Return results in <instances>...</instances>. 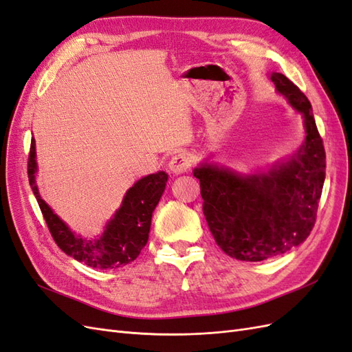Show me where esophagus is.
Returning a JSON list of instances; mask_svg holds the SVG:
<instances>
[{
	"label": "esophagus",
	"instance_id": "1",
	"mask_svg": "<svg viewBox=\"0 0 352 352\" xmlns=\"http://www.w3.org/2000/svg\"><path fill=\"white\" fill-rule=\"evenodd\" d=\"M189 167H190V157L185 153L175 154L168 162L170 172L175 175H182V173L188 172Z\"/></svg>",
	"mask_w": 352,
	"mask_h": 352
}]
</instances>
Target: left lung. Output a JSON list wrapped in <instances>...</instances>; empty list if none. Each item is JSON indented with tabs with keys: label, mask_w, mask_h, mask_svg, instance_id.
<instances>
[{
	"label": "left lung",
	"mask_w": 352,
	"mask_h": 352,
	"mask_svg": "<svg viewBox=\"0 0 352 352\" xmlns=\"http://www.w3.org/2000/svg\"><path fill=\"white\" fill-rule=\"evenodd\" d=\"M272 82L304 117L305 142L298 154L269 173L241 176L201 166L202 211L221 251L241 261H263L302 243L314 228L326 176V153L311 104L282 73Z\"/></svg>",
	"instance_id": "obj_1"
}]
</instances>
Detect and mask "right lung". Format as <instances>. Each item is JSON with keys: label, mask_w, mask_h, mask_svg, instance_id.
Masks as SVG:
<instances>
[{"label": "right lung", "mask_w": 352, "mask_h": 352, "mask_svg": "<svg viewBox=\"0 0 352 352\" xmlns=\"http://www.w3.org/2000/svg\"><path fill=\"white\" fill-rule=\"evenodd\" d=\"M35 141L32 140L28 158L29 184L34 190L51 236L61 251H65L74 260L89 265V267L101 270L123 267L141 254V250L148 241L153 211L164 192L167 182V175L164 172L148 175L129 188L122 201L120 208L116 211L104 233L97 239H83L74 235L52 212L38 192L35 185Z\"/></svg>", "instance_id": "1"}]
</instances>
